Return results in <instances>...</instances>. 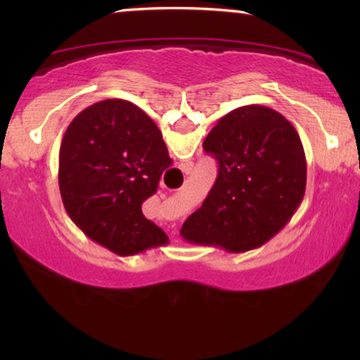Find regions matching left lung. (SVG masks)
Segmentation results:
<instances>
[{
	"instance_id": "left-lung-1",
	"label": "left lung",
	"mask_w": 360,
	"mask_h": 360,
	"mask_svg": "<svg viewBox=\"0 0 360 360\" xmlns=\"http://www.w3.org/2000/svg\"><path fill=\"white\" fill-rule=\"evenodd\" d=\"M203 149L218 162V176L181 238L228 252L260 248L304 196L307 157L297 129L272 108L240 106L221 117Z\"/></svg>"
}]
</instances>
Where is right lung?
<instances>
[{"label": "right lung", "mask_w": 360, "mask_h": 360, "mask_svg": "<svg viewBox=\"0 0 360 360\" xmlns=\"http://www.w3.org/2000/svg\"><path fill=\"white\" fill-rule=\"evenodd\" d=\"M170 165L160 129L141 108L98 101L78 112L62 137L58 186L67 214L117 255L165 245L167 234L141 206Z\"/></svg>", "instance_id": "right-lung-1"}]
</instances>
